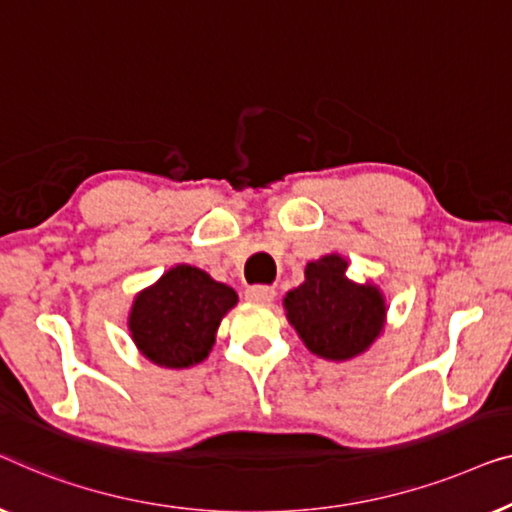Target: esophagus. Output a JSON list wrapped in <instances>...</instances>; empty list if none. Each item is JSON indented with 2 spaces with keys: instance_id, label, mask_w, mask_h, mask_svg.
Wrapping results in <instances>:
<instances>
[{
  "instance_id": "1",
  "label": "esophagus",
  "mask_w": 512,
  "mask_h": 512,
  "mask_svg": "<svg viewBox=\"0 0 512 512\" xmlns=\"http://www.w3.org/2000/svg\"><path fill=\"white\" fill-rule=\"evenodd\" d=\"M273 297H276V290L269 285H250L246 290V299L255 301V304H271Z\"/></svg>"
}]
</instances>
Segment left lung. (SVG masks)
Instances as JSON below:
<instances>
[{
	"mask_svg": "<svg viewBox=\"0 0 512 512\" xmlns=\"http://www.w3.org/2000/svg\"><path fill=\"white\" fill-rule=\"evenodd\" d=\"M348 259L325 255L306 264V280L285 294L287 320L313 355L345 362L362 352L385 327V297L376 285L352 283Z\"/></svg>",
	"mask_w": 512,
	"mask_h": 512,
	"instance_id": "1",
	"label": "left lung"
}]
</instances>
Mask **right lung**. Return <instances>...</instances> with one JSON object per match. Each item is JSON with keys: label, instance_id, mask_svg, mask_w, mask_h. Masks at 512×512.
<instances>
[{"label": "right lung", "instance_id": "1", "mask_svg": "<svg viewBox=\"0 0 512 512\" xmlns=\"http://www.w3.org/2000/svg\"><path fill=\"white\" fill-rule=\"evenodd\" d=\"M236 301L229 285L197 266L178 264L136 294L127 325L136 348L150 362L164 369H190L208 357L220 320Z\"/></svg>", "mask_w": 512, "mask_h": 512}]
</instances>
